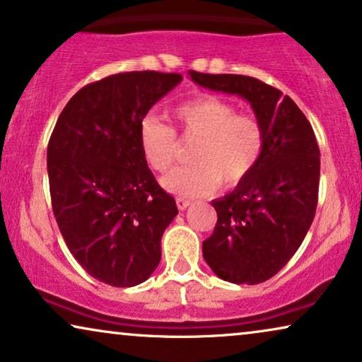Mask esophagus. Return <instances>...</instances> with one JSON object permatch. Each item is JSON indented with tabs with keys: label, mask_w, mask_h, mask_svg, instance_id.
<instances>
[{
	"label": "esophagus",
	"mask_w": 362,
	"mask_h": 362,
	"mask_svg": "<svg viewBox=\"0 0 362 362\" xmlns=\"http://www.w3.org/2000/svg\"><path fill=\"white\" fill-rule=\"evenodd\" d=\"M189 201L187 199H185V198H176V206H177V209L180 211H185L186 208H189Z\"/></svg>",
	"instance_id": "34e87169"
}]
</instances>
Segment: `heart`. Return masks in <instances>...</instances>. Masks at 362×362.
<instances>
[{"label":"heart","instance_id":"1","mask_svg":"<svg viewBox=\"0 0 362 362\" xmlns=\"http://www.w3.org/2000/svg\"><path fill=\"white\" fill-rule=\"evenodd\" d=\"M185 141H196L189 166L170 173L163 186L185 198H201L223 187H236L256 171L266 146L264 126L256 116L238 115L236 106L213 95L192 98L171 112ZM139 149L153 171H170L177 158L175 129L144 118L138 131Z\"/></svg>","mask_w":362,"mask_h":362}]
</instances>
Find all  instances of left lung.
Masks as SVG:
<instances>
[{"instance_id":"obj_1","label":"left lung","mask_w":362,"mask_h":362,"mask_svg":"<svg viewBox=\"0 0 362 362\" xmlns=\"http://www.w3.org/2000/svg\"><path fill=\"white\" fill-rule=\"evenodd\" d=\"M189 76L199 86L247 100L264 126L256 171L213 201L218 223L203 241L216 276L234 284L264 283L294 256L316 213L321 159L313 126L289 96L259 79L198 71Z\"/></svg>"}]
</instances>
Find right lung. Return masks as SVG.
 I'll use <instances>...</instances> for the list:
<instances>
[{
    "label": "right lung",
    "instance_id": "obj_1",
    "mask_svg": "<svg viewBox=\"0 0 362 362\" xmlns=\"http://www.w3.org/2000/svg\"><path fill=\"white\" fill-rule=\"evenodd\" d=\"M180 73L129 71L89 83L61 111L48 143L53 213L83 269L131 288L161 259L164 229L177 214L139 149V123L181 83Z\"/></svg>",
    "mask_w": 362,
    "mask_h": 362
}]
</instances>
